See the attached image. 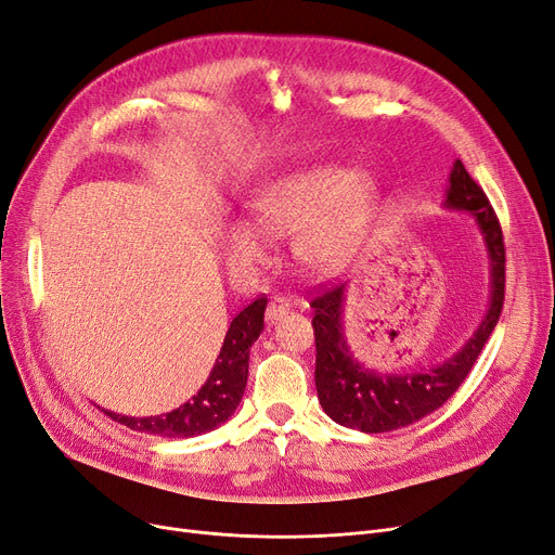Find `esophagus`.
Listing matches in <instances>:
<instances>
[{"label":"esophagus","instance_id":"34e87169","mask_svg":"<svg viewBox=\"0 0 555 555\" xmlns=\"http://www.w3.org/2000/svg\"><path fill=\"white\" fill-rule=\"evenodd\" d=\"M291 299H285V297H274L272 301H270V306H268V312H264V318H268V322L270 324H274V322H279V320H283L287 312H291Z\"/></svg>","mask_w":555,"mask_h":555}]
</instances>
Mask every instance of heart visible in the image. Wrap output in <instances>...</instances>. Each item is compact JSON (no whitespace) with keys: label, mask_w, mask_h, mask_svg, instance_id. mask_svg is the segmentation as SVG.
<instances>
[{"label":"heart","mask_w":555,"mask_h":555,"mask_svg":"<svg viewBox=\"0 0 555 555\" xmlns=\"http://www.w3.org/2000/svg\"><path fill=\"white\" fill-rule=\"evenodd\" d=\"M378 199L370 170L312 163L264 181L249 199V222L224 233L231 268L256 270L270 251L268 237L295 235L297 256L320 272H335L356 254Z\"/></svg>","instance_id":"obj_1"}]
</instances>
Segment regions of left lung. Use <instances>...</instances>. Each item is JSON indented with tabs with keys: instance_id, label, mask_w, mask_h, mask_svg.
Masks as SVG:
<instances>
[{
	"instance_id": "1",
	"label": "left lung",
	"mask_w": 555,
	"mask_h": 555,
	"mask_svg": "<svg viewBox=\"0 0 555 555\" xmlns=\"http://www.w3.org/2000/svg\"><path fill=\"white\" fill-rule=\"evenodd\" d=\"M442 208L469 215L480 237H483L490 264V299L486 315L465 345L440 363L420 370L378 372L376 367L365 365L363 360H358L347 343L343 322L347 285L343 283L331 287L324 295L312 299L318 399L324 413L340 426L356 428L360 433H388L411 426L438 411L461 388L499 322L505 283L503 235L486 192L469 177L461 160H455L451 167Z\"/></svg>"
}]
</instances>
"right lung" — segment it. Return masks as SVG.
<instances>
[{
  "instance_id": "add662e5",
  "label": "right lung",
  "mask_w": 555,
  "mask_h": 555,
  "mask_svg": "<svg viewBox=\"0 0 555 555\" xmlns=\"http://www.w3.org/2000/svg\"><path fill=\"white\" fill-rule=\"evenodd\" d=\"M264 308L268 299L258 297L240 315L233 318L218 360L206 378V383L185 403L170 413L154 417H129L113 411H102L113 420L129 426L131 430L150 433L160 438H195L222 426L240 405L247 388L249 374V349L264 328Z\"/></svg>"
}]
</instances>
